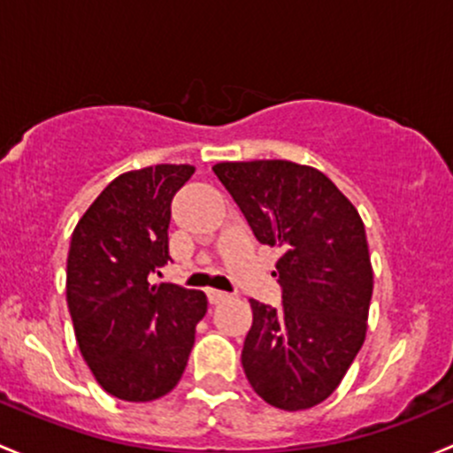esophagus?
Here are the masks:
<instances>
[{
	"mask_svg": "<svg viewBox=\"0 0 453 453\" xmlns=\"http://www.w3.org/2000/svg\"><path fill=\"white\" fill-rule=\"evenodd\" d=\"M207 298H209V303H211V305H218V303H225L231 296H228L226 292H222V290H207Z\"/></svg>",
	"mask_w": 453,
	"mask_h": 453,
	"instance_id": "esophagus-1",
	"label": "esophagus"
}]
</instances>
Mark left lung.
<instances>
[{"instance_id": "obj_1", "label": "left lung", "mask_w": 453, "mask_h": 453, "mask_svg": "<svg viewBox=\"0 0 453 453\" xmlns=\"http://www.w3.org/2000/svg\"><path fill=\"white\" fill-rule=\"evenodd\" d=\"M261 244L281 246L283 303L250 298L246 380L265 403L307 410L338 388L366 338L372 268L360 213L316 167L292 161L213 165Z\"/></svg>"}]
</instances>
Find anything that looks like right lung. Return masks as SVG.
<instances>
[{
	"label": "right lung",
	"instance_id": "1",
	"mask_svg": "<svg viewBox=\"0 0 453 453\" xmlns=\"http://www.w3.org/2000/svg\"><path fill=\"white\" fill-rule=\"evenodd\" d=\"M194 165L119 174L78 220L67 257V305L97 384L124 401H152L179 384L207 311L200 290L158 283L170 261L172 198Z\"/></svg>",
	"mask_w": 453,
	"mask_h": 453
}]
</instances>
